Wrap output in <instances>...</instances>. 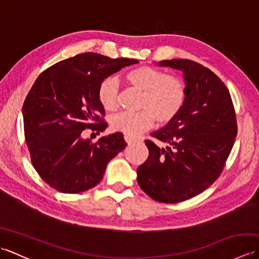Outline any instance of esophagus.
<instances>
[{
	"instance_id": "obj_1",
	"label": "esophagus",
	"mask_w": 259,
	"mask_h": 259,
	"mask_svg": "<svg viewBox=\"0 0 259 259\" xmlns=\"http://www.w3.org/2000/svg\"><path fill=\"white\" fill-rule=\"evenodd\" d=\"M124 140H125V142L128 145H130V144H133V142H135V141H137L135 138H133V137H130V136H124Z\"/></svg>"
}]
</instances>
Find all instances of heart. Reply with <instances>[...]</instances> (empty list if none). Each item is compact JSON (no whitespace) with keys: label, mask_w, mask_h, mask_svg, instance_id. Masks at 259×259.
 <instances>
[{"label":"heart","mask_w":259,"mask_h":259,"mask_svg":"<svg viewBox=\"0 0 259 259\" xmlns=\"http://www.w3.org/2000/svg\"><path fill=\"white\" fill-rule=\"evenodd\" d=\"M130 85L142 92L139 112H119L110 119L112 130L135 137L149 129L155 119L168 123L177 117L187 98L184 81L178 76L167 75L163 71L141 65L125 74ZM119 82L114 76L104 79L98 89V99L106 110L117 108Z\"/></svg>","instance_id":"heart-1"}]
</instances>
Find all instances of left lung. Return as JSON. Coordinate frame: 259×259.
Segmentation results:
<instances>
[{
  "label": "left lung",
  "mask_w": 259,
  "mask_h": 259,
  "mask_svg": "<svg viewBox=\"0 0 259 259\" xmlns=\"http://www.w3.org/2000/svg\"><path fill=\"white\" fill-rule=\"evenodd\" d=\"M158 67L184 73L187 98L177 117L146 140L149 157L137 170L140 188L152 199L176 203L199 195L216 180L237 135L230 93L224 82L201 64L163 60Z\"/></svg>",
  "instance_id": "left-lung-1"
}]
</instances>
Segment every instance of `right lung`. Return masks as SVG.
I'll return each instance as SVG.
<instances>
[{"mask_svg":"<svg viewBox=\"0 0 259 259\" xmlns=\"http://www.w3.org/2000/svg\"><path fill=\"white\" fill-rule=\"evenodd\" d=\"M135 59H111L95 52L65 59L37 76L22 108L31 161L40 177L64 194H78L100 183L108 162L126 144L121 133L84 139V129L102 133L101 82Z\"/></svg>","mask_w":259,"mask_h":259,"instance_id":"obj_1","label":"right lung"}]
</instances>
